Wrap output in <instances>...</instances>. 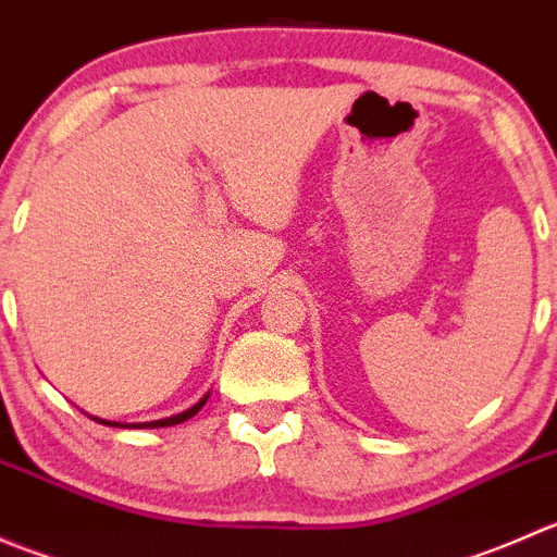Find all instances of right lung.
<instances>
[{"mask_svg": "<svg viewBox=\"0 0 557 557\" xmlns=\"http://www.w3.org/2000/svg\"><path fill=\"white\" fill-rule=\"evenodd\" d=\"M207 398H210V393H207V396H201L199 401H196L190 409H185V412L172 414V418H164V420H150V423H112V420H99V418H94V420H97V423H104V425H121V429H164V425H177V423H185V420L194 418V414L205 407Z\"/></svg>", "mask_w": 557, "mask_h": 557, "instance_id": "obj_1", "label": "right lung"}]
</instances>
